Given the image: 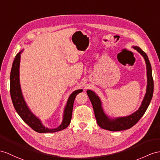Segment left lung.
Segmentation results:
<instances>
[{
    "instance_id": "left-lung-1",
    "label": "left lung",
    "mask_w": 160,
    "mask_h": 160,
    "mask_svg": "<svg viewBox=\"0 0 160 160\" xmlns=\"http://www.w3.org/2000/svg\"><path fill=\"white\" fill-rule=\"evenodd\" d=\"M141 54L145 60L147 64V93L145 98L142 102L139 109L136 111L134 113L124 118H119L115 119H110L104 114L101 107V102L98 96L96 93L91 91L88 90L87 93L92 104L93 111H94L95 118L96 119L97 123L102 129L110 131H121L130 129L134 126L145 114L148 107L150 104L151 100L153 97V79L152 77V70L150 62L149 60L147 54L139 48V47H133Z\"/></svg>"
}]
</instances>
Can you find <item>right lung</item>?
Listing matches in <instances>:
<instances>
[{
    "mask_svg": "<svg viewBox=\"0 0 160 160\" xmlns=\"http://www.w3.org/2000/svg\"><path fill=\"white\" fill-rule=\"evenodd\" d=\"M20 53L21 52H19L15 56V58L13 60L10 74V93L15 111H17L18 115L20 116V118L25 123L28 124L32 130L37 132H39V133L56 132L64 130L71 123L72 114L73 104L75 97L78 93L82 92V89H78V90L72 92V94L70 96L67 106L65 107L64 119L61 125L57 128H54V129L46 128L42 125L40 120L37 118L30 111L22 96L19 79V60H20Z\"/></svg>",
    "mask_w": 160,
    "mask_h": 160,
    "instance_id": "add662e5",
    "label": "right lung"
}]
</instances>
